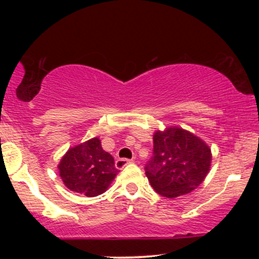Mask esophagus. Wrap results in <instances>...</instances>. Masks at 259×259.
I'll use <instances>...</instances> for the list:
<instances>
[{
    "instance_id": "34e87169",
    "label": "esophagus",
    "mask_w": 259,
    "mask_h": 259,
    "mask_svg": "<svg viewBox=\"0 0 259 259\" xmlns=\"http://www.w3.org/2000/svg\"><path fill=\"white\" fill-rule=\"evenodd\" d=\"M134 159H125V158H118L115 160V168L117 169H123L124 167H126L127 164L133 163Z\"/></svg>"
}]
</instances>
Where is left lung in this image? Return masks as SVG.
I'll list each match as a JSON object with an SVG mask.
<instances>
[{
    "label": "left lung",
    "instance_id": "1",
    "mask_svg": "<svg viewBox=\"0 0 259 259\" xmlns=\"http://www.w3.org/2000/svg\"><path fill=\"white\" fill-rule=\"evenodd\" d=\"M212 164V151L189 130L168 126L153 135V156L146 177L154 191L168 198L190 194L206 179Z\"/></svg>",
    "mask_w": 259,
    "mask_h": 259
}]
</instances>
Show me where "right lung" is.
<instances>
[{
	"label": "right lung",
	"mask_w": 259,
	"mask_h": 259,
	"mask_svg": "<svg viewBox=\"0 0 259 259\" xmlns=\"http://www.w3.org/2000/svg\"><path fill=\"white\" fill-rule=\"evenodd\" d=\"M58 170L70 191L88 197L103 194L118 174L114 158L103 150L97 136L70 147L58 163Z\"/></svg>",
	"instance_id": "add662e5"
}]
</instances>
